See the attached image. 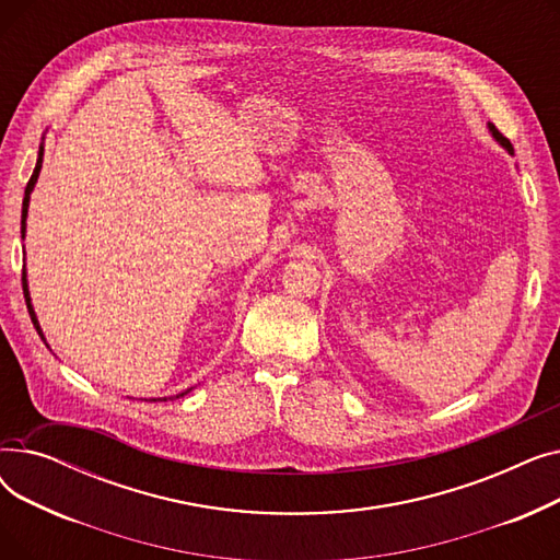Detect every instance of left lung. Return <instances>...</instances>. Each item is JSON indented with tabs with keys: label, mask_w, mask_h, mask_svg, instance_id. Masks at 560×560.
I'll return each instance as SVG.
<instances>
[{
	"label": "left lung",
	"mask_w": 560,
	"mask_h": 560,
	"mask_svg": "<svg viewBox=\"0 0 560 560\" xmlns=\"http://www.w3.org/2000/svg\"><path fill=\"white\" fill-rule=\"evenodd\" d=\"M488 129H490V133H492V138H494V140H497V142H499V144H502V147H504V150H506V152H509V154H511V156H513V154H515V152H513V144H511V142H509V140H506V138H504V136H502V133H499V131H497V129H494V127H492V125H488Z\"/></svg>",
	"instance_id": "obj_1"
}]
</instances>
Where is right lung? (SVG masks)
<instances>
[{
    "label": "right lung",
    "mask_w": 560,
    "mask_h": 560,
    "mask_svg": "<svg viewBox=\"0 0 560 560\" xmlns=\"http://www.w3.org/2000/svg\"><path fill=\"white\" fill-rule=\"evenodd\" d=\"M43 154H45V144L40 142V150H38V161H36V167H34V174H32V179H28V184H26V188H24V199H22V241H24V235H26V215H28V201H32V192H34V188H36V182H38V176H40V167H43ZM22 290H24V300H26V308H28V315H32V322H34V327H36V331L40 334V338L45 340V336H43V329H40V322H38V317H36V311H34V306H32V292H28V281H26V272H22ZM45 345H47V340H45ZM49 347V345H47ZM192 388H188L186 393H182V395H176L174 399H179V397H184V395H188ZM167 399H172V397H152V401H167Z\"/></svg>",
    "instance_id": "obj_1"
}]
</instances>
